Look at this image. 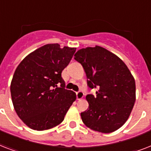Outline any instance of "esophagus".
Returning a JSON list of instances; mask_svg holds the SVG:
<instances>
[{
  "instance_id": "1",
  "label": "esophagus",
  "mask_w": 151,
  "mask_h": 151,
  "mask_svg": "<svg viewBox=\"0 0 151 151\" xmlns=\"http://www.w3.org/2000/svg\"><path fill=\"white\" fill-rule=\"evenodd\" d=\"M76 95H77V99L78 100L83 99V97H84V92L82 91H78V92H76Z\"/></svg>"
}]
</instances>
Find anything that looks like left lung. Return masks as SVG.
<instances>
[{
  "label": "left lung",
  "mask_w": 151,
  "mask_h": 151,
  "mask_svg": "<svg viewBox=\"0 0 151 151\" xmlns=\"http://www.w3.org/2000/svg\"><path fill=\"white\" fill-rule=\"evenodd\" d=\"M74 59L82 65L90 88L87 110L81 113L84 124L94 131L110 133L126 122L136 101V82L124 62L100 46L78 50Z\"/></svg>",
  "instance_id": "left-lung-1"
}]
</instances>
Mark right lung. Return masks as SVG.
<instances>
[{
  "instance_id": "obj_1",
  "label": "right lung",
  "mask_w": 151,
  "mask_h": 151,
  "mask_svg": "<svg viewBox=\"0 0 151 151\" xmlns=\"http://www.w3.org/2000/svg\"><path fill=\"white\" fill-rule=\"evenodd\" d=\"M75 48L48 44L26 56L19 64L11 82L15 110L24 124L37 131L59 124L76 94L65 89L62 71L73 57Z\"/></svg>"
}]
</instances>
